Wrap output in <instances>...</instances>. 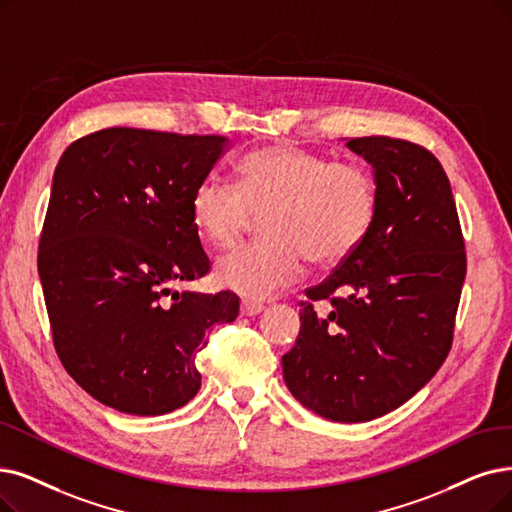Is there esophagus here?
<instances>
[{
  "label": "esophagus",
  "instance_id": "34e87169",
  "mask_svg": "<svg viewBox=\"0 0 512 512\" xmlns=\"http://www.w3.org/2000/svg\"><path fill=\"white\" fill-rule=\"evenodd\" d=\"M262 309L264 306L260 304V302H252V300H243L241 302V315L243 317H254V315H258V313H262Z\"/></svg>",
  "mask_w": 512,
  "mask_h": 512
}]
</instances>
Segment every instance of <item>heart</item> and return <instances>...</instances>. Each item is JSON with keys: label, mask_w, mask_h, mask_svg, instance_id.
<instances>
[{"label": "heart", "mask_w": 512, "mask_h": 512, "mask_svg": "<svg viewBox=\"0 0 512 512\" xmlns=\"http://www.w3.org/2000/svg\"><path fill=\"white\" fill-rule=\"evenodd\" d=\"M264 233L216 264V281L245 300L273 298L304 275V252L332 264L351 256L370 235L378 214V185L361 163L332 161L294 145L245 155L239 185L203 176L191 195L197 229L216 248H231L264 212Z\"/></svg>", "instance_id": "obj_1"}]
</instances>
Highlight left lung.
Instances as JSON below:
<instances>
[{"label": "left lung", "mask_w": 512, "mask_h": 512, "mask_svg": "<svg viewBox=\"0 0 512 512\" xmlns=\"http://www.w3.org/2000/svg\"><path fill=\"white\" fill-rule=\"evenodd\" d=\"M346 147L372 166L378 214L359 248L306 290L311 302H300V332L281 365L311 412L367 422L412 399L445 361L466 254L452 187L431 151L388 136ZM317 299L333 302L330 316L314 313Z\"/></svg>", "instance_id": "obj_1"}]
</instances>
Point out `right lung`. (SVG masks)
<instances>
[{"label":"right lung","instance_id":"add662e5","mask_svg":"<svg viewBox=\"0 0 512 512\" xmlns=\"http://www.w3.org/2000/svg\"><path fill=\"white\" fill-rule=\"evenodd\" d=\"M224 136L107 128L60 157L37 269L56 353L96 401L161 416L199 391L208 330L239 315L233 292H176L210 271L191 195Z\"/></svg>","mask_w":512,"mask_h":512}]
</instances>
